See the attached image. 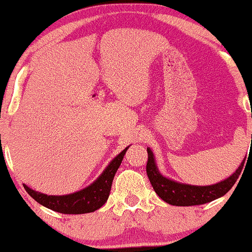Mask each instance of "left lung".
Masks as SVG:
<instances>
[{
    "mask_svg": "<svg viewBox=\"0 0 252 252\" xmlns=\"http://www.w3.org/2000/svg\"><path fill=\"white\" fill-rule=\"evenodd\" d=\"M147 174L151 186L163 201L171 205H177V207L205 204V203L215 201V199L225 195L236 183L238 176L241 175L245 160L244 158L243 162L236 169V171L225 180L210 184V186H191V184L181 183V182L163 176L157 168L153 150L150 148H147Z\"/></svg>",
    "mask_w": 252,
    "mask_h": 252,
    "instance_id": "8db88e82",
    "label": "left lung"
}]
</instances>
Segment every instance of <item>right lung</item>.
<instances>
[{"mask_svg": "<svg viewBox=\"0 0 252 252\" xmlns=\"http://www.w3.org/2000/svg\"><path fill=\"white\" fill-rule=\"evenodd\" d=\"M129 147H126L115 158H113V160L107 165V168L103 170L102 174L96 178V181H94L90 186L86 187L80 191L60 196L45 195V193L30 189L26 184H23V187L26 191L36 202L45 208L50 209V210L56 211V213L69 215L94 213L108 201L114 176L116 174L117 169L120 168L123 157L126 155V150L129 149Z\"/></svg>", "mask_w": 252, "mask_h": 252, "instance_id": "1", "label": "right lung"}]
</instances>
